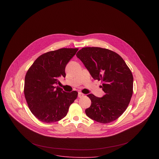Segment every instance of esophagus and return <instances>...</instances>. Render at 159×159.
<instances>
[{
  "label": "esophagus",
  "instance_id": "esophagus-1",
  "mask_svg": "<svg viewBox=\"0 0 159 159\" xmlns=\"http://www.w3.org/2000/svg\"><path fill=\"white\" fill-rule=\"evenodd\" d=\"M84 97V94L83 93H81V92H78V97H80V98H81V97Z\"/></svg>",
  "mask_w": 159,
  "mask_h": 159
}]
</instances>
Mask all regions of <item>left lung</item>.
<instances>
[{
	"label": "left lung",
	"mask_w": 159,
	"mask_h": 159,
	"mask_svg": "<svg viewBox=\"0 0 159 159\" xmlns=\"http://www.w3.org/2000/svg\"><path fill=\"white\" fill-rule=\"evenodd\" d=\"M94 80H101L102 97L90 93L91 107L85 110L92 119L102 124L113 122L126 110L133 93L134 78L124 59L111 50L86 47L76 54Z\"/></svg>",
	"instance_id": "8db88e82"
}]
</instances>
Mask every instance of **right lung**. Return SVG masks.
Instances as JSON below:
<instances>
[{"label":"right lung","mask_w":159,"mask_h":159,"mask_svg":"<svg viewBox=\"0 0 159 159\" xmlns=\"http://www.w3.org/2000/svg\"><path fill=\"white\" fill-rule=\"evenodd\" d=\"M78 48H61L39 56L25 76L24 95L28 107L39 120L45 123L59 121L66 116L78 92H66L54 86Z\"/></svg>","instance_id":"add662e5"}]
</instances>
